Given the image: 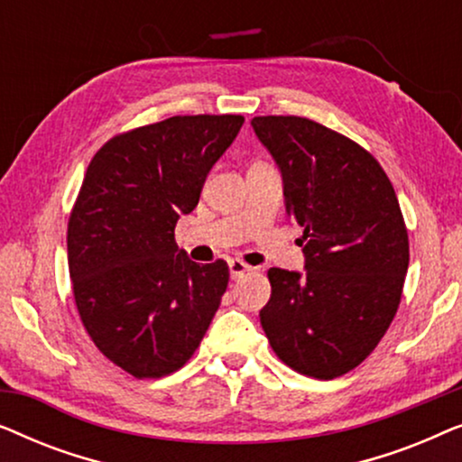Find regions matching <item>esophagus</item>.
Listing matches in <instances>:
<instances>
[{"label":"esophagus","mask_w":462,"mask_h":462,"mask_svg":"<svg viewBox=\"0 0 462 462\" xmlns=\"http://www.w3.org/2000/svg\"><path fill=\"white\" fill-rule=\"evenodd\" d=\"M250 267L242 261H237V258H233V261H229V273H231V280H239V277H244L245 273H248Z\"/></svg>","instance_id":"1"}]
</instances>
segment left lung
<instances>
[{"label":"left lung","mask_w":462,"mask_h":462,"mask_svg":"<svg viewBox=\"0 0 462 462\" xmlns=\"http://www.w3.org/2000/svg\"><path fill=\"white\" fill-rule=\"evenodd\" d=\"M302 226L305 271L269 269L261 326L277 357L330 381L374 351L393 321L410 263L393 185L368 151L296 116L252 119Z\"/></svg>","instance_id":"1"}]
</instances>
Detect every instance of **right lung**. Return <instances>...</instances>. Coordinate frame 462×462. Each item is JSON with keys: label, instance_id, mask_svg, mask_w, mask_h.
<instances>
[{"label": "right lung", "instance_id": "add662e5", "mask_svg": "<svg viewBox=\"0 0 462 462\" xmlns=\"http://www.w3.org/2000/svg\"><path fill=\"white\" fill-rule=\"evenodd\" d=\"M242 124L168 117L113 136L86 170L67 229L75 305L98 351L132 376L182 368L220 305L229 267L193 263L174 226Z\"/></svg>", "mask_w": 462, "mask_h": 462}]
</instances>
